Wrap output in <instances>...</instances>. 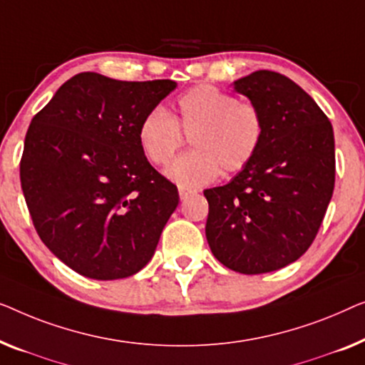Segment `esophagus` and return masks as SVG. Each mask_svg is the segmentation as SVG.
<instances>
[{"mask_svg":"<svg viewBox=\"0 0 365 365\" xmlns=\"http://www.w3.org/2000/svg\"><path fill=\"white\" fill-rule=\"evenodd\" d=\"M195 190H190V188H185V187H178V195H180V198L185 200L188 197V195H193Z\"/></svg>","mask_w":365,"mask_h":365,"instance_id":"obj_1","label":"esophagus"}]
</instances>
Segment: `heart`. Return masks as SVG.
Masks as SVG:
<instances>
[{
  "label": "heart",
  "instance_id": "heart-1",
  "mask_svg": "<svg viewBox=\"0 0 365 365\" xmlns=\"http://www.w3.org/2000/svg\"><path fill=\"white\" fill-rule=\"evenodd\" d=\"M177 115L153 107L137 129L138 145L148 162L163 165L190 135L193 150L165 168L180 187H203L223 173H235L253 160L264 135L259 109L215 86H197L178 97Z\"/></svg>",
  "mask_w": 365,
  "mask_h": 365
}]
</instances>
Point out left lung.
<instances>
[{
  "label": "left lung",
  "instance_id": "left-lung-1",
  "mask_svg": "<svg viewBox=\"0 0 365 365\" xmlns=\"http://www.w3.org/2000/svg\"><path fill=\"white\" fill-rule=\"evenodd\" d=\"M263 115L264 135L248 165L205 190V233L220 263L243 274L294 263L314 241L334 192V132L314 99L273 71L233 82Z\"/></svg>",
  "mask_w": 365,
  "mask_h": 365
}]
</instances>
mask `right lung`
Wrapping results in <instances>:
<instances>
[{
  "mask_svg": "<svg viewBox=\"0 0 365 365\" xmlns=\"http://www.w3.org/2000/svg\"><path fill=\"white\" fill-rule=\"evenodd\" d=\"M175 81H115L81 73L33 117L19 163L36 232L91 279H120L152 259L178 190L143 155L142 117Z\"/></svg>",
  "mask_w": 365,
  "mask_h": 365,
  "instance_id": "right-lung-1",
  "label": "right lung"
}]
</instances>
